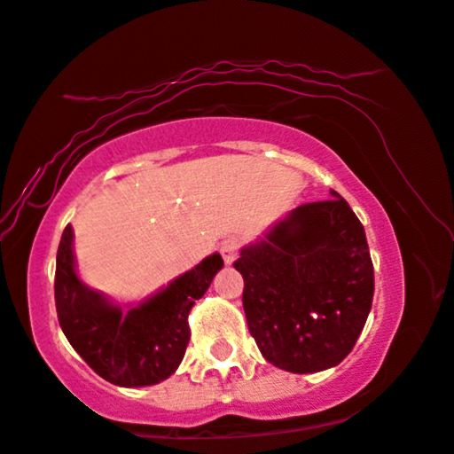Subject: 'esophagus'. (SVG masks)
<instances>
[{
  "label": "esophagus",
  "instance_id": "34e87169",
  "mask_svg": "<svg viewBox=\"0 0 454 454\" xmlns=\"http://www.w3.org/2000/svg\"><path fill=\"white\" fill-rule=\"evenodd\" d=\"M239 249H241V246L238 239H227L221 243L219 252L223 255V260H225V264H231V262H235V258L239 255Z\"/></svg>",
  "mask_w": 454,
  "mask_h": 454
}]
</instances>
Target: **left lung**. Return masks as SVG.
I'll return each mask as SVG.
<instances>
[{
    "mask_svg": "<svg viewBox=\"0 0 454 454\" xmlns=\"http://www.w3.org/2000/svg\"><path fill=\"white\" fill-rule=\"evenodd\" d=\"M305 202L233 262L247 327L268 363L291 372L340 364L369 317L374 270L364 227L338 192Z\"/></svg>",
    "mask_w": 454,
    "mask_h": 454,
    "instance_id": "8db88e82",
    "label": "left lung"
}]
</instances>
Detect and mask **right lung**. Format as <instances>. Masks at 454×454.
<instances>
[{
  "mask_svg": "<svg viewBox=\"0 0 454 454\" xmlns=\"http://www.w3.org/2000/svg\"><path fill=\"white\" fill-rule=\"evenodd\" d=\"M71 239L67 225L55 270L57 317L65 338L91 371L113 385L143 387L168 379L186 352L188 311L223 268L221 255L202 260L153 299L122 313L77 278Z\"/></svg>",
  "mask_w": 454,
  "mask_h": 454,
  "instance_id": "1",
  "label": "right lung"
}]
</instances>
